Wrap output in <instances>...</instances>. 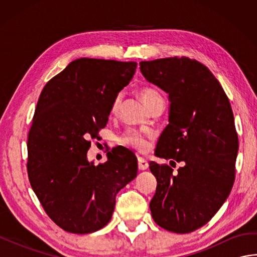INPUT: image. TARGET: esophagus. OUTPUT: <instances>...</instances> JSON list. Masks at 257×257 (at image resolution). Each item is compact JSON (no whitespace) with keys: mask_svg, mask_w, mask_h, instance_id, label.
Listing matches in <instances>:
<instances>
[{"mask_svg":"<svg viewBox=\"0 0 257 257\" xmlns=\"http://www.w3.org/2000/svg\"><path fill=\"white\" fill-rule=\"evenodd\" d=\"M148 167H149L148 161H147L146 159H144V158L139 157L138 158V168H139V170H147V169H148Z\"/></svg>","mask_w":257,"mask_h":257,"instance_id":"34e87169","label":"esophagus"}]
</instances>
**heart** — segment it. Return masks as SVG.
<instances>
[{"label": "heart", "mask_w": 257, "mask_h": 257, "mask_svg": "<svg viewBox=\"0 0 257 257\" xmlns=\"http://www.w3.org/2000/svg\"><path fill=\"white\" fill-rule=\"evenodd\" d=\"M139 96L149 109L159 100H162V97L159 92H158L154 88H150V87H144V88H140ZM120 100H121V97H120V95H117L113 98V100L110 105L111 116L118 111ZM119 143L123 146L130 147V148H134V149L139 150V151H145V150H147V148H148L147 136L144 135L143 133L138 132V130H135V129L125 130V132L119 137Z\"/></svg>", "instance_id": "1"}]
</instances>
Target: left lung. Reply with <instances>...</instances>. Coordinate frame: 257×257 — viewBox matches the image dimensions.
<instances>
[{"instance_id": "1", "label": "left lung", "mask_w": 257, "mask_h": 257, "mask_svg": "<svg viewBox=\"0 0 257 257\" xmlns=\"http://www.w3.org/2000/svg\"><path fill=\"white\" fill-rule=\"evenodd\" d=\"M145 78L169 94V124L156 156L183 167L151 161L157 179L150 202L158 225L190 233L206 224L230 195L235 180L238 138L230 100L209 68L188 57L140 62Z\"/></svg>"}]
</instances>
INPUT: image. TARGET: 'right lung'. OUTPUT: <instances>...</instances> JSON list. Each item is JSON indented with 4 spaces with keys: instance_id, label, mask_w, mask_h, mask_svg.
Listing matches in <instances>:
<instances>
[{
    "instance_id": "add662e5",
    "label": "right lung",
    "mask_w": 257,
    "mask_h": 257,
    "mask_svg": "<svg viewBox=\"0 0 257 257\" xmlns=\"http://www.w3.org/2000/svg\"><path fill=\"white\" fill-rule=\"evenodd\" d=\"M137 63L78 58L48 80L38 98L27 137L31 187L51 220L66 232L87 234L110 221L116 195L137 176V158L111 150L95 166L87 160L105 128L113 98Z\"/></svg>"
}]
</instances>
